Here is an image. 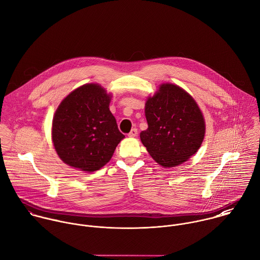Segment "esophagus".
<instances>
[{
    "label": "esophagus",
    "instance_id": "obj_1",
    "mask_svg": "<svg viewBox=\"0 0 260 260\" xmlns=\"http://www.w3.org/2000/svg\"><path fill=\"white\" fill-rule=\"evenodd\" d=\"M138 136V129L137 128H133L131 132H129V134H128V137L129 138H135V137H137Z\"/></svg>",
    "mask_w": 260,
    "mask_h": 260
}]
</instances>
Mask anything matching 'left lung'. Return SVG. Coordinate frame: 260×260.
<instances>
[{"label": "left lung", "instance_id": "left-lung-1", "mask_svg": "<svg viewBox=\"0 0 260 260\" xmlns=\"http://www.w3.org/2000/svg\"><path fill=\"white\" fill-rule=\"evenodd\" d=\"M145 114L148 128L141 133V141L158 164L175 167L198 152L206 123L196 100L182 88L162 84L148 98Z\"/></svg>", "mask_w": 260, "mask_h": 260}]
</instances>
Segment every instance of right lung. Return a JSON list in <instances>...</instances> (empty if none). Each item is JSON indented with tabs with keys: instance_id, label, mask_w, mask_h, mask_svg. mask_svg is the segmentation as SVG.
Wrapping results in <instances>:
<instances>
[{
	"instance_id": "add662e5",
	"label": "right lung",
	"mask_w": 260,
	"mask_h": 260,
	"mask_svg": "<svg viewBox=\"0 0 260 260\" xmlns=\"http://www.w3.org/2000/svg\"><path fill=\"white\" fill-rule=\"evenodd\" d=\"M111 95L98 84L71 92L52 119V142L59 158L85 172L99 170L124 138L109 110Z\"/></svg>"
}]
</instances>
